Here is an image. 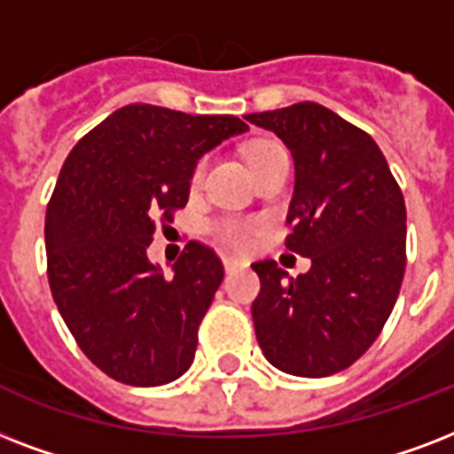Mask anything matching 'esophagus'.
I'll list each match as a JSON object with an SVG mask.
<instances>
[{
  "label": "esophagus",
  "mask_w": 454,
  "mask_h": 454,
  "mask_svg": "<svg viewBox=\"0 0 454 454\" xmlns=\"http://www.w3.org/2000/svg\"><path fill=\"white\" fill-rule=\"evenodd\" d=\"M223 265H224V270H227V272H231V270H237V267H244L246 262H244V260L227 258V255H224V258H223Z\"/></svg>",
  "instance_id": "34e87169"
}]
</instances>
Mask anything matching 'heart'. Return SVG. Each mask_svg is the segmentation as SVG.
Segmentation results:
<instances>
[{
    "instance_id": "obj_1",
    "label": "heart",
    "mask_w": 454,
    "mask_h": 454,
    "mask_svg": "<svg viewBox=\"0 0 454 454\" xmlns=\"http://www.w3.org/2000/svg\"><path fill=\"white\" fill-rule=\"evenodd\" d=\"M282 149V146H277L272 142H260L253 144L251 149H248V165H253L258 158L267 156V153H272V151ZM206 165L208 160L201 158L199 163L194 165V170H192V179H189V184L192 189H196L203 182V175H206ZM253 231H255V224L246 223V220H234V217H227V220H217V223L210 224V234L215 237V241L224 248H246V246L251 244Z\"/></svg>"
}]
</instances>
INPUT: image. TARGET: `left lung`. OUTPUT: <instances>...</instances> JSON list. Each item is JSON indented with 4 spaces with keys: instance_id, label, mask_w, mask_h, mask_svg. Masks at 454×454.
I'll use <instances>...</instances> for the list:
<instances>
[{
    "instance_id": "left-lung-1",
    "label": "left lung",
    "mask_w": 454,
    "mask_h": 454,
    "mask_svg": "<svg viewBox=\"0 0 454 454\" xmlns=\"http://www.w3.org/2000/svg\"><path fill=\"white\" fill-rule=\"evenodd\" d=\"M244 118L289 146L286 248L312 262L298 277L275 260L253 262L255 336L277 370L329 377L367 353L398 301L405 199L377 142L329 108L303 101Z\"/></svg>"
}]
</instances>
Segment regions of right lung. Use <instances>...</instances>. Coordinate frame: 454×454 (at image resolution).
<instances>
[{
    "label": "right lung",
    "mask_w": 454,
    "mask_h": 454,
    "mask_svg": "<svg viewBox=\"0 0 454 454\" xmlns=\"http://www.w3.org/2000/svg\"><path fill=\"white\" fill-rule=\"evenodd\" d=\"M248 125L151 104L118 108L75 144L47 206V277L63 322L115 381L163 386L192 367L224 267L189 241L172 277L146 255L156 220L187 206L196 160Z\"/></svg>",
    "instance_id": "right-lung-1"
}]
</instances>
